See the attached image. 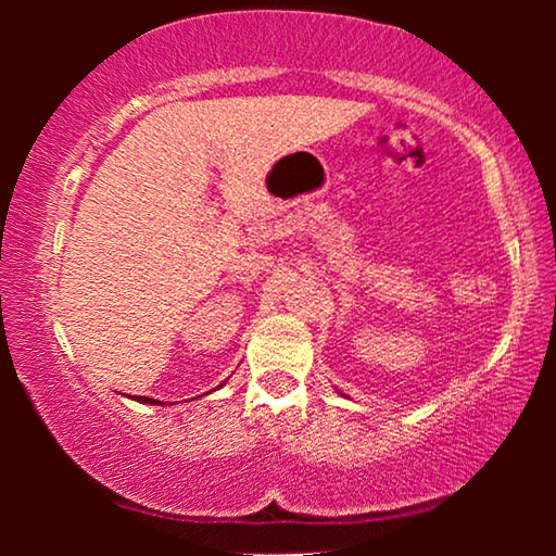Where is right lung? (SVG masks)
Segmentation results:
<instances>
[{"label":"right lung","mask_w":556,"mask_h":556,"mask_svg":"<svg viewBox=\"0 0 556 556\" xmlns=\"http://www.w3.org/2000/svg\"><path fill=\"white\" fill-rule=\"evenodd\" d=\"M141 402H149V405H156V400H149V397H141Z\"/></svg>","instance_id":"right-lung-1"}]
</instances>
